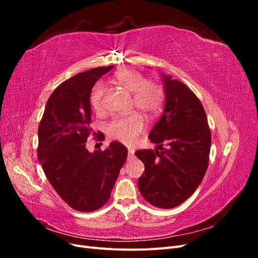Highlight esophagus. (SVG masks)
I'll return each mask as SVG.
<instances>
[{"instance_id":"obj_1","label":"esophagus","mask_w":258,"mask_h":258,"mask_svg":"<svg viewBox=\"0 0 258 258\" xmlns=\"http://www.w3.org/2000/svg\"><path fill=\"white\" fill-rule=\"evenodd\" d=\"M135 156V150L134 148H128V157L132 158Z\"/></svg>"}]
</instances>
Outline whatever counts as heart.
I'll use <instances>...</instances> for the list:
<instances>
[{
    "mask_svg": "<svg viewBox=\"0 0 258 258\" xmlns=\"http://www.w3.org/2000/svg\"><path fill=\"white\" fill-rule=\"evenodd\" d=\"M114 80L120 87L132 92V105L147 116L157 114L165 100L162 86L154 80H145L142 73L132 69H122L116 72ZM104 86L99 83L93 86L89 96V102L93 111L102 114L104 106ZM145 129V120L142 115L132 113L128 116L115 117L107 126V135L121 143L134 144L138 137Z\"/></svg>",
    "mask_w": 258,
    "mask_h": 258,
    "instance_id": "b5f03b06",
    "label": "heart"
}]
</instances>
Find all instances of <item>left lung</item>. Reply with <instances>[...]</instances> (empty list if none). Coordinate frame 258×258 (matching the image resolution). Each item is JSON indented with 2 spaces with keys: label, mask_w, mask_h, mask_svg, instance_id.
Instances as JSON below:
<instances>
[{
  "label": "left lung",
  "mask_w": 258,
  "mask_h": 258,
  "mask_svg": "<svg viewBox=\"0 0 258 258\" xmlns=\"http://www.w3.org/2000/svg\"><path fill=\"white\" fill-rule=\"evenodd\" d=\"M162 76L165 108L148 136L158 146L136 152L145 166L138 185L148 204L172 209L191 196L207 172L211 131L198 97L185 84Z\"/></svg>",
  "instance_id": "8db88e82"
}]
</instances>
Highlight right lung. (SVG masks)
I'll return each instance as SVG.
<instances>
[{
	"label": "right lung",
	"mask_w": 258,
	"mask_h": 258,
	"mask_svg": "<svg viewBox=\"0 0 258 258\" xmlns=\"http://www.w3.org/2000/svg\"><path fill=\"white\" fill-rule=\"evenodd\" d=\"M113 66L79 73L60 84L46 103L38 124L37 157L53 189L66 204L80 212H92L111 197L127 147L112 142L104 151L89 153L87 139L97 136L91 128L89 96L101 76Z\"/></svg>",
	"instance_id": "right-lung-1"
}]
</instances>
